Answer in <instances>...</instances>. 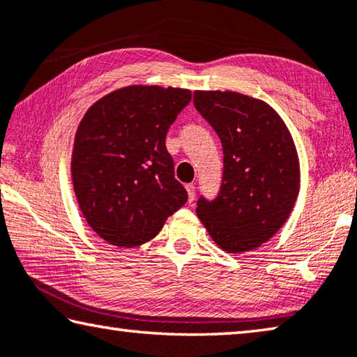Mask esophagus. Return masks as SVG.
<instances>
[{
	"label": "esophagus",
	"instance_id": "34e87169",
	"mask_svg": "<svg viewBox=\"0 0 357 357\" xmlns=\"http://www.w3.org/2000/svg\"><path fill=\"white\" fill-rule=\"evenodd\" d=\"M185 190H188L189 202H194V197H195V185H194V184H185Z\"/></svg>",
	"mask_w": 357,
	"mask_h": 357
}]
</instances>
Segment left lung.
<instances>
[{
    "mask_svg": "<svg viewBox=\"0 0 357 357\" xmlns=\"http://www.w3.org/2000/svg\"><path fill=\"white\" fill-rule=\"evenodd\" d=\"M194 105L224 151L219 194L200 197L197 216L220 250H256L282 227L301 189L289 128L268 103L231 90H195Z\"/></svg>",
    "mask_w": 357,
    "mask_h": 357,
    "instance_id": "obj_1",
    "label": "left lung"
}]
</instances>
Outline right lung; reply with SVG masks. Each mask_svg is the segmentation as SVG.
I'll list each match as a JSON object with an SVG mask.
<instances>
[{
  "mask_svg": "<svg viewBox=\"0 0 357 357\" xmlns=\"http://www.w3.org/2000/svg\"><path fill=\"white\" fill-rule=\"evenodd\" d=\"M188 89L128 86L89 107L76 130L71 179L81 213L109 245L139 246L188 202L165 148Z\"/></svg>",
  "mask_w": 357,
  "mask_h": 357,
  "instance_id": "right-lung-1",
  "label": "right lung"
}]
</instances>
